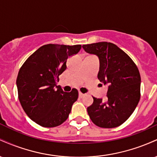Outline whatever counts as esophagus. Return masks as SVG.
<instances>
[{
  "label": "esophagus",
  "instance_id": "1",
  "mask_svg": "<svg viewBox=\"0 0 157 157\" xmlns=\"http://www.w3.org/2000/svg\"><path fill=\"white\" fill-rule=\"evenodd\" d=\"M84 96H85L84 94H82V93H81V92H79V97H80V98H82V97H83Z\"/></svg>",
  "mask_w": 157,
  "mask_h": 157
}]
</instances>
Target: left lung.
I'll use <instances>...</instances> for the list:
<instances>
[{"instance_id": "8db88e82", "label": "left lung", "mask_w": 157, "mask_h": 157, "mask_svg": "<svg viewBox=\"0 0 157 157\" xmlns=\"http://www.w3.org/2000/svg\"><path fill=\"white\" fill-rule=\"evenodd\" d=\"M87 53L98 57L100 82L108 85L107 100L94 97L87 108L89 117L100 128H116L132 114L140 99L141 77L138 68L125 52L111 43L83 45Z\"/></svg>"}]
</instances>
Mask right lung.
I'll list each match as a JSON object with an SVG mask.
<instances>
[{"instance_id": "obj_1", "label": "right lung", "mask_w": 157, "mask_h": 157, "mask_svg": "<svg viewBox=\"0 0 157 157\" xmlns=\"http://www.w3.org/2000/svg\"><path fill=\"white\" fill-rule=\"evenodd\" d=\"M80 48L81 45H44L20 68L16 80L20 102L27 116L38 125L56 127L68 117L78 91L65 92L56 83L66 69L67 59Z\"/></svg>"}]
</instances>
